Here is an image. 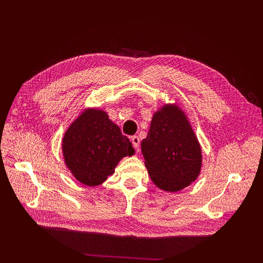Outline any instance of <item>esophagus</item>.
I'll return each mask as SVG.
<instances>
[{
    "mask_svg": "<svg viewBox=\"0 0 263 263\" xmlns=\"http://www.w3.org/2000/svg\"><path fill=\"white\" fill-rule=\"evenodd\" d=\"M131 141L133 143V147H135L137 150H139V146H140V138L138 136H133L131 138Z\"/></svg>",
    "mask_w": 263,
    "mask_h": 263,
    "instance_id": "obj_1",
    "label": "esophagus"
}]
</instances>
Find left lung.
<instances>
[{"instance_id": "8db88e82", "label": "left lung", "mask_w": 263, "mask_h": 263, "mask_svg": "<svg viewBox=\"0 0 263 263\" xmlns=\"http://www.w3.org/2000/svg\"><path fill=\"white\" fill-rule=\"evenodd\" d=\"M141 152L150 178L164 191H181L200 175L202 149L186 114L175 104L155 111Z\"/></svg>"}]
</instances>
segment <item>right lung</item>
Returning <instances> with one entry per match:
<instances>
[{
	"instance_id": "1",
	"label": "right lung",
	"mask_w": 263,
	"mask_h": 263,
	"mask_svg": "<svg viewBox=\"0 0 263 263\" xmlns=\"http://www.w3.org/2000/svg\"><path fill=\"white\" fill-rule=\"evenodd\" d=\"M62 153L72 176L92 187L114 174L120 160L135 155V149L107 111L95 107L82 110L71 123L62 138Z\"/></svg>"
}]
</instances>
